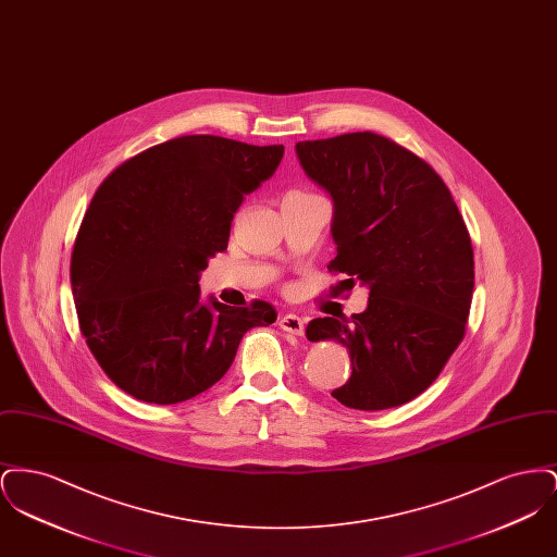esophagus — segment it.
<instances>
[{
    "mask_svg": "<svg viewBox=\"0 0 557 557\" xmlns=\"http://www.w3.org/2000/svg\"><path fill=\"white\" fill-rule=\"evenodd\" d=\"M277 323H280V327H282L284 332H290V334H296V336H300V334L305 332V321H302V318L294 315V313L282 315Z\"/></svg>",
    "mask_w": 557,
    "mask_h": 557,
    "instance_id": "1",
    "label": "esophagus"
}]
</instances>
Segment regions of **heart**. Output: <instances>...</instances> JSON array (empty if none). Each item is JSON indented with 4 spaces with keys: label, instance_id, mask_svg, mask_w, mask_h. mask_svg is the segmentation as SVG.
<instances>
[{
    "label": "heart",
    "instance_id": "obj_1",
    "mask_svg": "<svg viewBox=\"0 0 557 557\" xmlns=\"http://www.w3.org/2000/svg\"><path fill=\"white\" fill-rule=\"evenodd\" d=\"M292 196H309V191H302V189H292V191H288V196H286V198H292Z\"/></svg>",
    "mask_w": 557,
    "mask_h": 557
}]
</instances>
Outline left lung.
<instances>
[{"label":"left lung","mask_w":557,"mask_h":557,"mask_svg":"<svg viewBox=\"0 0 557 557\" xmlns=\"http://www.w3.org/2000/svg\"><path fill=\"white\" fill-rule=\"evenodd\" d=\"M305 173L334 198L330 273L370 286L363 313L309 321L307 338L338 341L352 373L332 397L380 411L422 395L466 336L474 250L441 175L371 132L298 141Z\"/></svg>","instance_id":"obj_1"}]
</instances>
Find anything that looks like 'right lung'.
Wrapping results in <instances>:
<instances>
[{
	"label": "right lung",
	"mask_w": 557,
	"mask_h": 557,
	"mask_svg": "<svg viewBox=\"0 0 557 557\" xmlns=\"http://www.w3.org/2000/svg\"><path fill=\"white\" fill-rule=\"evenodd\" d=\"M284 146L182 135L116 166L91 198L71 257L81 334L127 395L173 405L230 370L242 336L275 307L200 302V271L227 248L244 196ZM197 292L194 293L193 290Z\"/></svg>",
	"instance_id": "1"
}]
</instances>
